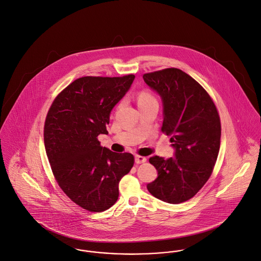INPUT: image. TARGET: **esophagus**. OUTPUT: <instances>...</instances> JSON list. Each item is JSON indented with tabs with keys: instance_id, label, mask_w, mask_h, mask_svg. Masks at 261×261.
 Returning a JSON list of instances; mask_svg holds the SVG:
<instances>
[{
	"instance_id": "34e87169",
	"label": "esophagus",
	"mask_w": 261,
	"mask_h": 261,
	"mask_svg": "<svg viewBox=\"0 0 261 261\" xmlns=\"http://www.w3.org/2000/svg\"><path fill=\"white\" fill-rule=\"evenodd\" d=\"M146 158L143 157V156H140V155H136L135 156V163L136 164H141V163H144L146 162Z\"/></svg>"
}]
</instances>
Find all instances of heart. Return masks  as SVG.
<instances>
[{
    "label": "heart",
    "instance_id": "b5f03b06",
    "mask_svg": "<svg viewBox=\"0 0 261 261\" xmlns=\"http://www.w3.org/2000/svg\"><path fill=\"white\" fill-rule=\"evenodd\" d=\"M152 102H157L155 97L148 93V92H141L138 96V105H143V104H148V103H152Z\"/></svg>",
    "mask_w": 261,
    "mask_h": 261
}]
</instances>
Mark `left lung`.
<instances>
[{
    "label": "left lung",
    "mask_w": 261,
    "mask_h": 261,
    "mask_svg": "<svg viewBox=\"0 0 261 261\" xmlns=\"http://www.w3.org/2000/svg\"><path fill=\"white\" fill-rule=\"evenodd\" d=\"M143 79L161 98L162 132L171 136L174 148L169 159H149L158 176L147 189L164 202L187 201L202 188L215 165L221 137L218 112L201 85L179 69L148 73Z\"/></svg>",
    "instance_id": "8db88e82"
}]
</instances>
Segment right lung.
<instances>
[{"label":"right lung","instance_id":"1","mask_svg":"<svg viewBox=\"0 0 261 261\" xmlns=\"http://www.w3.org/2000/svg\"><path fill=\"white\" fill-rule=\"evenodd\" d=\"M134 79L79 78L59 94L46 118L44 143L53 174L65 194L88 211L114 205L119 182L133 167L132 154L101 147L97 137L108 134L111 111Z\"/></svg>","mask_w":261,"mask_h":261}]
</instances>
